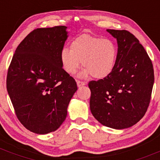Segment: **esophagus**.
Instances as JSON below:
<instances>
[{"label":"esophagus","mask_w":160,"mask_h":160,"mask_svg":"<svg viewBox=\"0 0 160 160\" xmlns=\"http://www.w3.org/2000/svg\"><path fill=\"white\" fill-rule=\"evenodd\" d=\"M77 84H78V87H81V86L86 85V82H82V81H80V80H77Z\"/></svg>","instance_id":"34e87169"}]
</instances>
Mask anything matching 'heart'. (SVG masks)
Returning a JSON list of instances; mask_svg holds the SVG:
<instances>
[{"label":"heart","instance_id":"obj_1","mask_svg":"<svg viewBox=\"0 0 160 160\" xmlns=\"http://www.w3.org/2000/svg\"><path fill=\"white\" fill-rule=\"evenodd\" d=\"M70 48L62 49L60 53L62 68L68 74H75L81 62L84 68L82 78L91 75L95 79H103L114 68L117 48L111 40L82 34L73 40Z\"/></svg>","mask_w":160,"mask_h":160}]
</instances>
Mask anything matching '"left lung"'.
<instances>
[{
  "label": "left lung",
  "mask_w": 160,
  "mask_h": 160,
  "mask_svg": "<svg viewBox=\"0 0 160 160\" xmlns=\"http://www.w3.org/2000/svg\"><path fill=\"white\" fill-rule=\"evenodd\" d=\"M118 44L112 72L90 81L89 101L93 117L104 126L123 129L144 117L154 82L153 64L139 40L126 30L107 29Z\"/></svg>",
  "instance_id": "8db88e82"
}]
</instances>
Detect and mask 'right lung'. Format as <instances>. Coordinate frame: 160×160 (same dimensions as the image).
Here are the masks:
<instances>
[{
	"instance_id": "obj_1",
	"label": "right lung",
	"mask_w": 160,
	"mask_h": 160,
	"mask_svg": "<svg viewBox=\"0 0 160 160\" xmlns=\"http://www.w3.org/2000/svg\"><path fill=\"white\" fill-rule=\"evenodd\" d=\"M68 37L66 26L35 29L18 46L9 67L7 89L16 117L34 133L58 129L78 89L60 60Z\"/></svg>"
}]
</instances>
